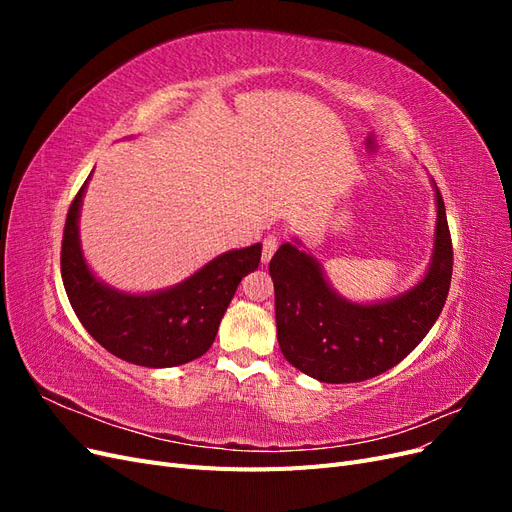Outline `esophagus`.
<instances>
[{
    "mask_svg": "<svg viewBox=\"0 0 512 512\" xmlns=\"http://www.w3.org/2000/svg\"><path fill=\"white\" fill-rule=\"evenodd\" d=\"M277 245H280V237H277V235H267L265 239H262V262H265V265L275 254Z\"/></svg>",
    "mask_w": 512,
    "mask_h": 512,
    "instance_id": "esophagus-1",
    "label": "esophagus"
}]
</instances>
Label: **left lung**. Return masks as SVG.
Returning <instances> with one entry per match:
<instances>
[{"label":"left lung","mask_w":512,"mask_h":512,"mask_svg":"<svg viewBox=\"0 0 512 512\" xmlns=\"http://www.w3.org/2000/svg\"><path fill=\"white\" fill-rule=\"evenodd\" d=\"M436 247L427 275L397 299L359 305L331 290L314 256L284 243L269 262L275 288L277 342L290 365L320 382H363L423 342L446 303L453 243L436 185Z\"/></svg>","instance_id":"left-lung-1"}]
</instances>
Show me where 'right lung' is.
I'll use <instances>...</instances> for the list:
<instances>
[{"instance_id": "1", "label": "right lung", "mask_w": 512, "mask_h": 512, "mask_svg": "<svg viewBox=\"0 0 512 512\" xmlns=\"http://www.w3.org/2000/svg\"><path fill=\"white\" fill-rule=\"evenodd\" d=\"M85 185L72 200L61 239V280L76 318L102 348L134 365L175 367L203 356L239 282L258 269L262 245L226 252L175 288L119 292L100 284L85 265L79 241Z\"/></svg>"}]
</instances>
